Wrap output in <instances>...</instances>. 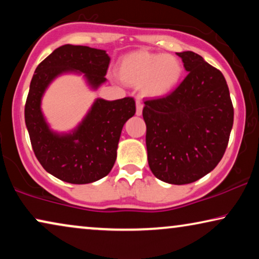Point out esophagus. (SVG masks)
<instances>
[{"mask_svg":"<svg viewBox=\"0 0 259 259\" xmlns=\"http://www.w3.org/2000/svg\"><path fill=\"white\" fill-rule=\"evenodd\" d=\"M143 108H144V104L140 99L137 100V115H141L143 114Z\"/></svg>","mask_w":259,"mask_h":259,"instance_id":"esophagus-1","label":"esophagus"}]
</instances>
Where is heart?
Segmentation results:
<instances>
[{
	"label": "heart",
	"mask_w": 259,
	"mask_h": 259,
	"mask_svg": "<svg viewBox=\"0 0 259 259\" xmlns=\"http://www.w3.org/2000/svg\"><path fill=\"white\" fill-rule=\"evenodd\" d=\"M116 73L123 82L139 87L151 97H164L178 86L184 68L179 59L147 51H136L119 60Z\"/></svg>",
	"instance_id": "1"
}]
</instances>
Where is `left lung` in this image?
<instances>
[{"label": "left lung", "mask_w": 259, "mask_h": 259, "mask_svg": "<svg viewBox=\"0 0 259 259\" xmlns=\"http://www.w3.org/2000/svg\"><path fill=\"white\" fill-rule=\"evenodd\" d=\"M187 75L172 93L144 102L148 165L158 179L184 185L222 160L233 106L222 72L193 52L178 53Z\"/></svg>", "instance_id": "1"}]
</instances>
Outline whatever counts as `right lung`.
Returning <instances> with one entry per match:
<instances>
[{
  "instance_id": "add662e5",
  "label": "right lung",
  "mask_w": 259,
  "mask_h": 259,
  "mask_svg": "<svg viewBox=\"0 0 259 259\" xmlns=\"http://www.w3.org/2000/svg\"><path fill=\"white\" fill-rule=\"evenodd\" d=\"M109 56L87 46L63 45L36 67L30 82L24 119L35 157L46 171L70 184H88L111 172L122 127L136 114L133 98L98 99L72 134L59 136L48 128L41 112L42 94L51 81L65 72L84 74L92 87L106 81Z\"/></svg>"
}]
</instances>
